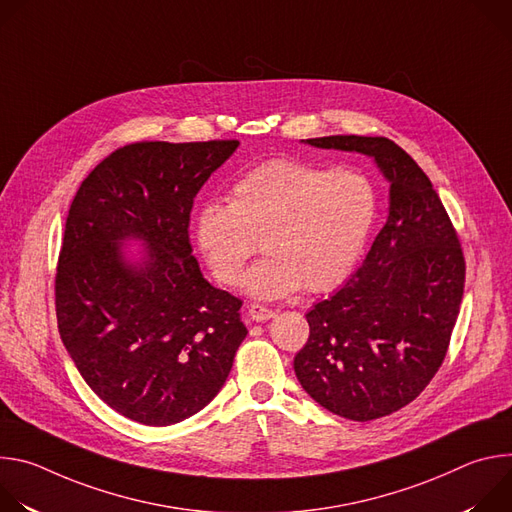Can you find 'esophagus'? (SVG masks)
<instances>
[{
  "label": "esophagus",
  "mask_w": 512,
  "mask_h": 512,
  "mask_svg": "<svg viewBox=\"0 0 512 512\" xmlns=\"http://www.w3.org/2000/svg\"><path fill=\"white\" fill-rule=\"evenodd\" d=\"M247 314H249V318L255 320V322H265V320H269V318L275 316L273 310H269V308H265V306H261V304H251Z\"/></svg>",
  "instance_id": "34e87169"
}]
</instances>
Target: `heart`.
<instances>
[{
    "label": "heart",
    "mask_w": 512,
    "mask_h": 512,
    "mask_svg": "<svg viewBox=\"0 0 512 512\" xmlns=\"http://www.w3.org/2000/svg\"><path fill=\"white\" fill-rule=\"evenodd\" d=\"M377 192L367 176L306 162L273 160L245 172L229 202H204L192 237L212 275L233 285L255 255L241 287L257 300H279L306 287L324 294L344 283L367 247Z\"/></svg>",
    "instance_id": "heart-1"
}]
</instances>
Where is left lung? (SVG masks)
<instances>
[{
	"instance_id": "1",
	"label": "left lung",
	"mask_w": 512,
	"mask_h": 512,
	"mask_svg": "<svg viewBox=\"0 0 512 512\" xmlns=\"http://www.w3.org/2000/svg\"><path fill=\"white\" fill-rule=\"evenodd\" d=\"M314 148L375 160L389 182L387 223L356 273L308 314L294 369L324 409L371 421L433 379L458 320L466 263L450 216L415 160L387 137L328 135Z\"/></svg>"
}]
</instances>
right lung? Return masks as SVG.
Here are the masks:
<instances>
[{"label":"right lung","mask_w":512,"mask_h":512,"mask_svg":"<svg viewBox=\"0 0 512 512\" xmlns=\"http://www.w3.org/2000/svg\"><path fill=\"white\" fill-rule=\"evenodd\" d=\"M237 148V139L125 145L70 204L58 332L95 395L137 423L164 427L204 409L247 336L243 302L204 279L188 237L198 190ZM131 240L144 251L125 252Z\"/></svg>","instance_id":"1"}]
</instances>
